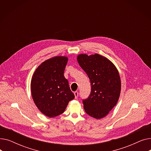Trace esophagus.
Segmentation results:
<instances>
[{
    "mask_svg": "<svg viewBox=\"0 0 151 151\" xmlns=\"http://www.w3.org/2000/svg\"><path fill=\"white\" fill-rule=\"evenodd\" d=\"M74 94H75V99H77L78 96V92H77V91L75 92Z\"/></svg>",
    "mask_w": 151,
    "mask_h": 151,
    "instance_id": "obj_1",
    "label": "esophagus"
}]
</instances>
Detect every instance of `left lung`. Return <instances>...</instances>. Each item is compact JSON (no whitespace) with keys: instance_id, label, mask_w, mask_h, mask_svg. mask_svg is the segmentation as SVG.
I'll return each instance as SVG.
<instances>
[{"instance_id":"left-lung-1","label":"left lung","mask_w":151,"mask_h":151,"mask_svg":"<svg viewBox=\"0 0 151 151\" xmlns=\"http://www.w3.org/2000/svg\"><path fill=\"white\" fill-rule=\"evenodd\" d=\"M77 60L91 81V93L83 100L85 111L97 119L104 117L116 106L120 96L119 71L111 62L98 54H80Z\"/></svg>"}]
</instances>
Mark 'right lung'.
Wrapping results in <instances>:
<instances>
[{
    "instance_id": "right-lung-1",
    "label": "right lung",
    "mask_w": 151,
    "mask_h": 151,
    "mask_svg": "<svg viewBox=\"0 0 151 151\" xmlns=\"http://www.w3.org/2000/svg\"><path fill=\"white\" fill-rule=\"evenodd\" d=\"M68 62L56 56L42 63L32 78V96L37 107L45 116L54 117L64 112L68 102L75 99L63 73Z\"/></svg>"
}]
</instances>
